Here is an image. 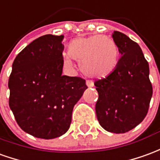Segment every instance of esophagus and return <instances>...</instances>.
<instances>
[{
    "label": "esophagus",
    "instance_id": "esophagus-1",
    "mask_svg": "<svg viewBox=\"0 0 160 160\" xmlns=\"http://www.w3.org/2000/svg\"><path fill=\"white\" fill-rule=\"evenodd\" d=\"M87 86H88V88H93L94 87V84H93V82L92 81V80H87Z\"/></svg>",
    "mask_w": 160,
    "mask_h": 160
}]
</instances>
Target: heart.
Returning a JSON list of instances; mask_svg holds the SVG:
<instances>
[{
	"label": "heart",
	"instance_id": "1",
	"mask_svg": "<svg viewBox=\"0 0 160 160\" xmlns=\"http://www.w3.org/2000/svg\"><path fill=\"white\" fill-rule=\"evenodd\" d=\"M68 53L80 63L81 71L88 76L103 78L114 71L119 63V48L112 38L95 34L72 40L68 44ZM63 64L73 68L71 58L65 57Z\"/></svg>",
	"mask_w": 160,
	"mask_h": 160
}]
</instances>
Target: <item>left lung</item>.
<instances>
[{"instance_id": "obj_1", "label": "left lung", "mask_w": 160, "mask_h": 160, "mask_svg": "<svg viewBox=\"0 0 160 160\" xmlns=\"http://www.w3.org/2000/svg\"><path fill=\"white\" fill-rule=\"evenodd\" d=\"M121 57L111 74L96 80L99 93L95 111L99 125L113 133H125L147 114L152 86L149 65L140 47L119 31L112 33Z\"/></svg>"}]
</instances>
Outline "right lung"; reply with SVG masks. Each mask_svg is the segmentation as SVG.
<instances>
[{
	"mask_svg": "<svg viewBox=\"0 0 160 160\" xmlns=\"http://www.w3.org/2000/svg\"><path fill=\"white\" fill-rule=\"evenodd\" d=\"M64 35L46 34L18 53L8 80L9 107L19 127L50 139L66 133L74 105L88 88L80 77L62 75Z\"/></svg>",
	"mask_w": 160,
	"mask_h": 160,
	"instance_id": "right-lung-1",
	"label": "right lung"
}]
</instances>
